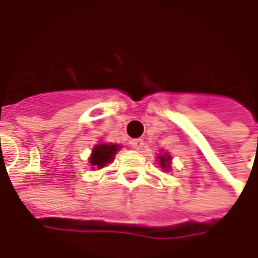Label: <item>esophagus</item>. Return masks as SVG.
Masks as SVG:
<instances>
[{"label": "esophagus", "mask_w": 258, "mask_h": 258, "mask_svg": "<svg viewBox=\"0 0 258 258\" xmlns=\"http://www.w3.org/2000/svg\"><path fill=\"white\" fill-rule=\"evenodd\" d=\"M131 147L133 150H141L144 147V141L141 139H135V140L131 141Z\"/></svg>", "instance_id": "34e87169"}]
</instances>
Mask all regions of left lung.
<instances>
[{"instance_id": "left-lung-1", "label": "left lung", "mask_w": 258, "mask_h": 258, "mask_svg": "<svg viewBox=\"0 0 258 258\" xmlns=\"http://www.w3.org/2000/svg\"><path fill=\"white\" fill-rule=\"evenodd\" d=\"M159 159H160V162H159L160 167L167 171L168 168H170V160H171V158H170L168 155L164 154V155H160V156H159Z\"/></svg>"}]
</instances>
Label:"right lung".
Instances as JSON below:
<instances>
[{"instance_id":"obj_1","label":"right lung","mask_w":258,"mask_h":258,"mask_svg":"<svg viewBox=\"0 0 258 258\" xmlns=\"http://www.w3.org/2000/svg\"><path fill=\"white\" fill-rule=\"evenodd\" d=\"M118 145L115 144H98L94 147L92 150V155L90 158V163L94 166L95 168H102L106 164L110 163L114 159V155L117 154Z\"/></svg>"}]
</instances>
